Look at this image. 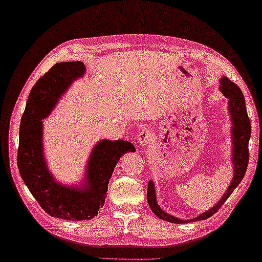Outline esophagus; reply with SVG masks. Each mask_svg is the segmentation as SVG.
Here are the masks:
<instances>
[{
	"instance_id": "obj_1",
	"label": "esophagus",
	"mask_w": 262,
	"mask_h": 262,
	"mask_svg": "<svg viewBox=\"0 0 262 262\" xmlns=\"http://www.w3.org/2000/svg\"><path fill=\"white\" fill-rule=\"evenodd\" d=\"M151 142V134L147 128H145L142 132H140L138 136V144L139 146L144 148L145 146H147V144H150Z\"/></svg>"
}]
</instances>
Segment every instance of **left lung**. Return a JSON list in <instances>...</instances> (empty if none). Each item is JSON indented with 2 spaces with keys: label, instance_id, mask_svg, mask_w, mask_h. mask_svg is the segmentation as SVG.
Instances as JSON below:
<instances>
[{
  "label": "left lung",
  "instance_id": "1",
  "mask_svg": "<svg viewBox=\"0 0 262 262\" xmlns=\"http://www.w3.org/2000/svg\"><path fill=\"white\" fill-rule=\"evenodd\" d=\"M219 90L225 97L227 98V112L231 117V144H232V156L231 162L233 165V177L232 182L228 185L227 190L221 196L220 200L214 206L211 207L206 212L200 213L195 218L183 220L180 218L165 212L162 207L159 206L158 200H157L156 186L154 180L148 182L147 186V203L150 205L152 212L158 216L159 219L168 221L172 224H185L192 223L196 220H205L210 218L214 213L219 210L221 205L228 199V196L232 194V192L235 190V187L241 183L245 173L247 170L248 165V143L251 138V122L247 116L246 104H245V98L241 90L238 85L231 82L227 77H221L219 80Z\"/></svg>",
  "mask_w": 262,
  "mask_h": 262
}]
</instances>
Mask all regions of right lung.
<instances>
[{
	"label": "right lung",
	"mask_w": 262,
	"mask_h": 262,
	"mask_svg": "<svg viewBox=\"0 0 262 262\" xmlns=\"http://www.w3.org/2000/svg\"><path fill=\"white\" fill-rule=\"evenodd\" d=\"M85 72L79 61L55 64L31 89L19 125L17 165L24 184L48 214L71 221L90 220L98 214L120 157L136 151L127 140L102 139L92 147L79 184H62L51 173L44 157L42 119Z\"/></svg>",
	"instance_id": "obj_1"
}]
</instances>
